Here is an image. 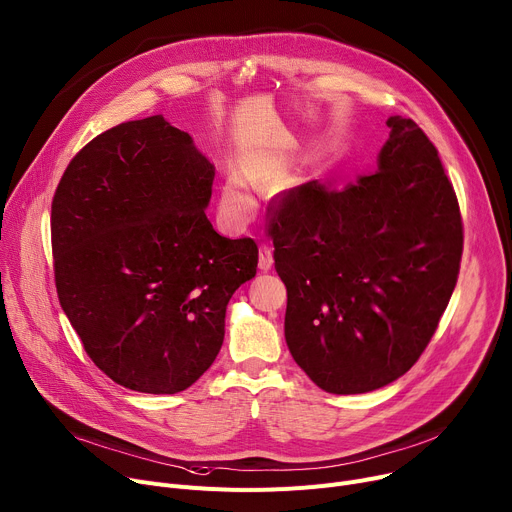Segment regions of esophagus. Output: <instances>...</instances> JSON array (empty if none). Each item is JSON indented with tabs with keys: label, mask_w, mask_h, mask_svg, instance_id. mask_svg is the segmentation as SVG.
Returning a JSON list of instances; mask_svg holds the SVG:
<instances>
[{
	"label": "esophagus",
	"mask_w": 512,
	"mask_h": 512,
	"mask_svg": "<svg viewBox=\"0 0 512 512\" xmlns=\"http://www.w3.org/2000/svg\"><path fill=\"white\" fill-rule=\"evenodd\" d=\"M271 265H274V253H271L269 245H261L259 247V269L269 271Z\"/></svg>",
	"instance_id": "1"
}]
</instances>
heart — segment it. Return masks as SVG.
<instances>
[{"label": "heart", "mask_w": 512, "mask_h": 512, "mask_svg": "<svg viewBox=\"0 0 512 512\" xmlns=\"http://www.w3.org/2000/svg\"><path fill=\"white\" fill-rule=\"evenodd\" d=\"M222 212L230 220H245L247 214L253 208V199L249 195V187L245 183V177L241 173H230L222 187V199H220Z\"/></svg>", "instance_id": "1"}]
</instances>
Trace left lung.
<instances>
[{"mask_svg": "<svg viewBox=\"0 0 512 512\" xmlns=\"http://www.w3.org/2000/svg\"><path fill=\"white\" fill-rule=\"evenodd\" d=\"M387 127L377 173L346 189L304 183L271 206L286 344L335 395L374 391L410 370L459 276L463 222L438 150L412 119L395 115Z\"/></svg>", "mask_w": 512, "mask_h": 512, "instance_id": "obj_1", "label": "left lung"}]
</instances>
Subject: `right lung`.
<instances>
[{"label": "right lung", "mask_w": 512, "mask_h": 512, "mask_svg": "<svg viewBox=\"0 0 512 512\" xmlns=\"http://www.w3.org/2000/svg\"><path fill=\"white\" fill-rule=\"evenodd\" d=\"M214 164L154 115L96 135L51 203L55 286L90 360L117 385L173 395L224 342L226 304L255 278L253 238L206 216Z\"/></svg>", "instance_id": "add662e5"}]
</instances>
